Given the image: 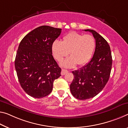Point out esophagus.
<instances>
[{"label": "esophagus", "instance_id": "esophagus-1", "mask_svg": "<svg viewBox=\"0 0 128 128\" xmlns=\"http://www.w3.org/2000/svg\"><path fill=\"white\" fill-rule=\"evenodd\" d=\"M68 72V71L67 70H64V69H63L62 70V72H61V75L62 76H64V75H65L66 74H67Z\"/></svg>", "mask_w": 128, "mask_h": 128}]
</instances>
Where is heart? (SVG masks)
I'll return each mask as SVG.
<instances>
[{"label": "heart", "instance_id": "b5f03b06", "mask_svg": "<svg viewBox=\"0 0 128 128\" xmlns=\"http://www.w3.org/2000/svg\"><path fill=\"white\" fill-rule=\"evenodd\" d=\"M96 47V41L91 35H82L71 32L63 38L62 42L55 40L52 44V52L55 58L61 62L70 54V56L63 61L61 65L72 68L77 64L81 66L91 59Z\"/></svg>", "mask_w": 128, "mask_h": 128}]
</instances>
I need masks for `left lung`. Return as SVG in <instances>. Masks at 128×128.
<instances>
[{
    "label": "left lung",
    "mask_w": 128,
    "mask_h": 128,
    "mask_svg": "<svg viewBox=\"0 0 128 128\" xmlns=\"http://www.w3.org/2000/svg\"><path fill=\"white\" fill-rule=\"evenodd\" d=\"M96 40V49L90 61L82 68L73 71L74 79L70 86L72 95L76 99L88 100L102 91L109 79L112 56L107 41L96 31L87 29Z\"/></svg>",
    "instance_id": "1"
}]
</instances>
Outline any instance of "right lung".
Returning <instances> with one entry per match:
<instances>
[{
	"instance_id": "add662e5",
	"label": "right lung",
	"mask_w": 128,
	"mask_h": 128,
	"mask_svg": "<svg viewBox=\"0 0 128 128\" xmlns=\"http://www.w3.org/2000/svg\"><path fill=\"white\" fill-rule=\"evenodd\" d=\"M61 30L42 26L27 34L19 45L15 70L21 87L31 97L40 98L48 95L54 80L61 76V68L52 55V43Z\"/></svg>"
}]
</instances>
